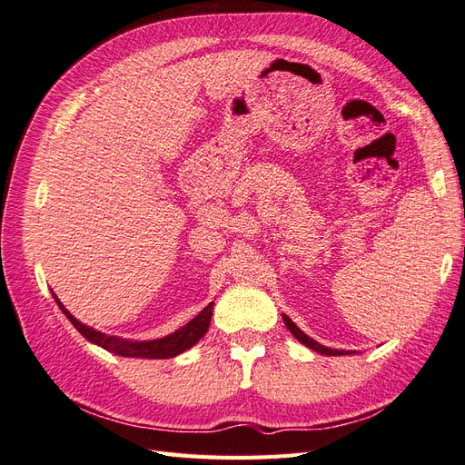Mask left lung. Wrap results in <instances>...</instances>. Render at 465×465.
I'll return each mask as SVG.
<instances>
[{"label":"left lung","mask_w":465,"mask_h":465,"mask_svg":"<svg viewBox=\"0 0 465 465\" xmlns=\"http://www.w3.org/2000/svg\"><path fill=\"white\" fill-rule=\"evenodd\" d=\"M283 322H285V326L289 328V331L297 337V340L301 341V343H304L306 347H311V349H314V351H318V353H322V355H347L345 351H340V349H330V347H323V345H320L318 341H314L312 337H308L304 331H301L299 328H297V323H294L289 316H285L283 314Z\"/></svg>","instance_id":"obj_1"}]
</instances>
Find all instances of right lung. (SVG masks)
I'll return each mask as SVG.
<instances>
[{"mask_svg": "<svg viewBox=\"0 0 465 465\" xmlns=\"http://www.w3.org/2000/svg\"><path fill=\"white\" fill-rule=\"evenodd\" d=\"M55 302L60 304V308L64 311V314L69 318V322L74 323L75 330L85 337V340L101 345L103 349L110 351V353L120 355V357H135V359H171L176 357L180 353H184L186 349H190L192 345L198 343L202 337L205 335V331L209 330V322H211V314H213V304L209 302L203 311L195 316L193 320H190L184 328L176 330L174 333L161 337V340H153V341H122L118 337H110L104 335L101 331H96L93 328L83 326L79 320H75L72 314H69L64 304L58 301V297L54 294Z\"/></svg>", "mask_w": 465, "mask_h": 465, "instance_id": "add662e5", "label": "right lung"}]
</instances>
